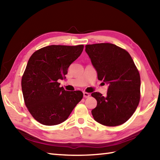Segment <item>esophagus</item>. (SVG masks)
I'll list each match as a JSON object with an SVG mask.
<instances>
[{
	"label": "esophagus",
	"mask_w": 160,
	"mask_h": 160,
	"mask_svg": "<svg viewBox=\"0 0 160 160\" xmlns=\"http://www.w3.org/2000/svg\"><path fill=\"white\" fill-rule=\"evenodd\" d=\"M83 96H84V98H89L90 96V94L89 93L84 92L83 93Z\"/></svg>",
	"instance_id": "esophagus-1"
}]
</instances>
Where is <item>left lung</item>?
<instances>
[{
	"mask_svg": "<svg viewBox=\"0 0 160 160\" xmlns=\"http://www.w3.org/2000/svg\"><path fill=\"white\" fill-rule=\"evenodd\" d=\"M99 80L108 84L106 96L94 92L97 100L91 111L94 120L108 127L127 122L136 110L140 100V76L131 56L113 44L98 43L85 46Z\"/></svg>",
	"mask_w": 160,
	"mask_h": 160,
	"instance_id": "8db88e82",
	"label": "left lung"
}]
</instances>
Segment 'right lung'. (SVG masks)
I'll return each mask as SVG.
<instances>
[{
    "label": "right lung",
    "mask_w": 160,
    "mask_h": 160,
    "mask_svg": "<svg viewBox=\"0 0 160 160\" xmlns=\"http://www.w3.org/2000/svg\"><path fill=\"white\" fill-rule=\"evenodd\" d=\"M84 45H50L37 50L27 64L21 81L27 108L40 124L57 125L65 121L82 99L80 91L60 87L68 68L82 53Z\"/></svg>",
    "instance_id": "right-lung-1"
}]
</instances>
